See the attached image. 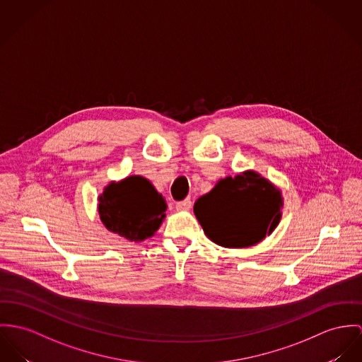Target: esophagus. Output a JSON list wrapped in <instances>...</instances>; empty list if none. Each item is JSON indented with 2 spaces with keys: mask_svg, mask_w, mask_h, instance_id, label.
<instances>
[{
  "mask_svg": "<svg viewBox=\"0 0 362 362\" xmlns=\"http://www.w3.org/2000/svg\"><path fill=\"white\" fill-rule=\"evenodd\" d=\"M190 208H192V199L190 198H186V199L176 204L177 211H189Z\"/></svg>",
  "mask_w": 362,
  "mask_h": 362,
  "instance_id": "1",
  "label": "esophagus"
}]
</instances>
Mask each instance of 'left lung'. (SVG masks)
<instances>
[{"label":"left lung","instance_id":"left-lung-1","mask_svg":"<svg viewBox=\"0 0 362 362\" xmlns=\"http://www.w3.org/2000/svg\"><path fill=\"white\" fill-rule=\"evenodd\" d=\"M284 206L279 187L255 170L221 179L194 204L206 237L224 248H245L270 235Z\"/></svg>","mask_w":362,"mask_h":362}]
</instances>
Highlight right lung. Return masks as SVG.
I'll use <instances>...</instances> for the list:
<instances>
[{
  "instance_id": "add662e5",
  "label": "right lung",
  "mask_w": 362,
  "mask_h": 362,
  "mask_svg": "<svg viewBox=\"0 0 362 362\" xmlns=\"http://www.w3.org/2000/svg\"><path fill=\"white\" fill-rule=\"evenodd\" d=\"M98 199L100 221L106 228L129 241L140 243L153 237L165 218L164 197L139 175L112 182Z\"/></svg>"
}]
</instances>
